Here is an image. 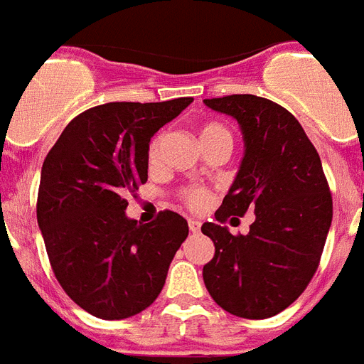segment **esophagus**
Returning <instances> with one entry per match:
<instances>
[{
	"instance_id": "1",
	"label": "esophagus",
	"mask_w": 364,
	"mask_h": 364,
	"mask_svg": "<svg viewBox=\"0 0 364 364\" xmlns=\"http://www.w3.org/2000/svg\"><path fill=\"white\" fill-rule=\"evenodd\" d=\"M188 228H190L191 232H199L200 223L197 222V220H188Z\"/></svg>"
}]
</instances>
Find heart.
I'll use <instances>...</instances> for the list:
<instances>
[{"label":"heart","instance_id":"b5f03b06","mask_svg":"<svg viewBox=\"0 0 364 364\" xmlns=\"http://www.w3.org/2000/svg\"><path fill=\"white\" fill-rule=\"evenodd\" d=\"M197 133H199V141L205 150L210 146H216V144H228L229 148L232 146L231 132L220 122H205V124H200ZM161 144H164V136L161 135L154 136L150 144H148V164L150 165L158 164ZM180 200L191 210H203L208 205L210 196H208V191L205 188H186V190L180 191Z\"/></svg>","mask_w":364,"mask_h":364}]
</instances>
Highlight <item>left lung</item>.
Masks as SVG:
<instances>
[{
  "mask_svg": "<svg viewBox=\"0 0 364 364\" xmlns=\"http://www.w3.org/2000/svg\"><path fill=\"white\" fill-rule=\"evenodd\" d=\"M205 105L237 118L246 146L216 220L225 223L246 212L255 220L248 235H231L218 223L200 228L216 246L203 280L232 316L270 318L297 301L318 270L333 222L329 182L318 150L282 105L252 94Z\"/></svg>",
  "mask_w": 364,
  "mask_h": 364,
  "instance_id": "obj_1",
  "label": "left lung"
}]
</instances>
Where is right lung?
Instances as JSON below:
<instances>
[{"label":"right lung","mask_w":364,"mask_h":364,"mask_svg":"<svg viewBox=\"0 0 364 364\" xmlns=\"http://www.w3.org/2000/svg\"><path fill=\"white\" fill-rule=\"evenodd\" d=\"M191 97L116 101L75 116L46 154L37 222L63 291L88 314L124 319L161 293L188 222L161 210L150 223L126 216L127 193L148 180V142Z\"/></svg>","instance_id":"add662e5"}]
</instances>
